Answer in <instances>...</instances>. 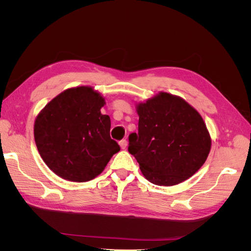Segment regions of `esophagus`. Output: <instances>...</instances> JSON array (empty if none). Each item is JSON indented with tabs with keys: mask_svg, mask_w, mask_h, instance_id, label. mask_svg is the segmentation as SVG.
Masks as SVG:
<instances>
[{
	"mask_svg": "<svg viewBox=\"0 0 251 251\" xmlns=\"http://www.w3.org/2000/svg\"><path fill=\"white\" fill-rule=\"evenodd\" d=\"M119 146H120V148H121V149L125 150V149L126 148V139L120 140V141H119Z\"/></svg>",
	"mask_w": 251,
	"mask_h": 251,
	"instance_id": "esophagus-1",
	"label": "esophagus"
}]
</instances>
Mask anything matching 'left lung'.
Here are the masks:
<instances>
[{
	"label": "left lung",
	"instance_id": "8db88e82",
	"mask_svg": "<svg viewBox=\"0 0 251 251\" xmlns=\"http://www.w3.org/2000/svg\"><path fill=\"white\" fill-rule=\"evenodd\" d=\"M138 133L128 135V151L156 185L171 186L198 172L211 140L200 114L178 96L161 92L137 105Z\"/></svg>",
	"mask_w": 251,
	"mask_h": 251
}]
</instances>
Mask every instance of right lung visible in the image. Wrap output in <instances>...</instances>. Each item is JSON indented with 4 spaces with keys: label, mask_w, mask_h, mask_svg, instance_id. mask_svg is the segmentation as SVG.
Returning <instances> with one entry per match:
<instances>
[{
    "label": "right lung",
    "mask_w": 251,
    "mask_h": 251,
    "mask_svg": "<svg viewBox=\"0 0 251 251\" xmlns=\"http://www.w3.org/2000/svg\"><path fill=\"white\" fill-rule=\"evenodd\" d=\"M104 100L90 87L68 89L35 119L34 139L48 168L74 182L92 180L120 151L110 136L111 120L102 115Z\"/></svg>",
    "instance_id": "1"
}]
</instances>
